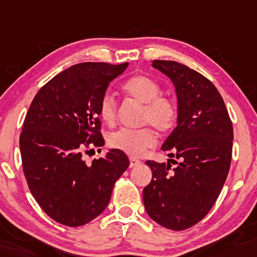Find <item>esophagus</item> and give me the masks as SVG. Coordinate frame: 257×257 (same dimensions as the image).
<instances>
[{
  "instance_id": "34e87169",
  "label": "esophagus",
  "mask_w": 257,
  "mask_h": 257,
  "mask_svg": "<svg viewBox=\"0 0 257 257\" xmlns=\"http://www.w3.org/2000/svg\"><path fill=\"white\" fill-rule=\"evenodd\" d=\"M129 162H130V164H129L130 168H135V166L141 164V161L137 160V158H134V157H130Z\"/></svg>"
}]
</instances>
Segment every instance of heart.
Listing matches in <instances>:
<instances>
[{
  "mask_svg": "<svg viewBox=\"0 0 257 257\" xmlns=\"http://www.w3.org/2000/svg\"><path fill=\"white\" fill-rule=\"evenodd\" d=\"M123 92L137 102L143 104L142 122L151 125L161 134H168L176 127L178 107L172 99L161 95L162 87L156 80L144 74H136L123 85ZM99 116L108 125L116 120V104L113 97L102 96L99 103ZM155 134L149 127L129 130L120 129L108 136V146L133 157H139L147 149L154 147Z\"/></svg>",
  "mask_w": 257,
  "mask_h": 257,
  "instance_id": "heart-1",
  "label": "heart"
}]
</instances>
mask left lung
<instances>
[{
    "mask_svg": "<svg viewBox=\"0 0 257 257\" xmlns=\"http://www.w3.org/2000/svg\"><path fill=\"white\" fill-rule=\"evenodd\" d=\"M153 67L175 85L178 120L162 146L171 160L146 162L153 179L144 187L143 202L154 221L184 230L207 215L221 192L232 158L233 125L221 95L207 78L172 60H154Z\"/></svg>",
    "mask_w": 257,
    "mask_h": 257,
    "instance_id": "8db88e82",
    "label": "left lung"
}]
</instances>
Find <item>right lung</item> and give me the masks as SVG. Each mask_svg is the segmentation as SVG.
<instances>
[{"label":"right lung","instance_id":"1","mask_svg":"<svg viewBox=\"0 0 257 257\" xmlns=\"http://www.w3.org/2000/svg\"><path fill=\"white\" fill-rule=\"evenodd\" d=\"M127 67L73 65L43 86L29 107L20 136L24 176L43 211L61 225L82 226L100 215L130 164L116 149L92 163L84 160L92 147L104 144L100 100Z\"/></svg>","mask_w":257,"mask_h":257}]
</instances>
